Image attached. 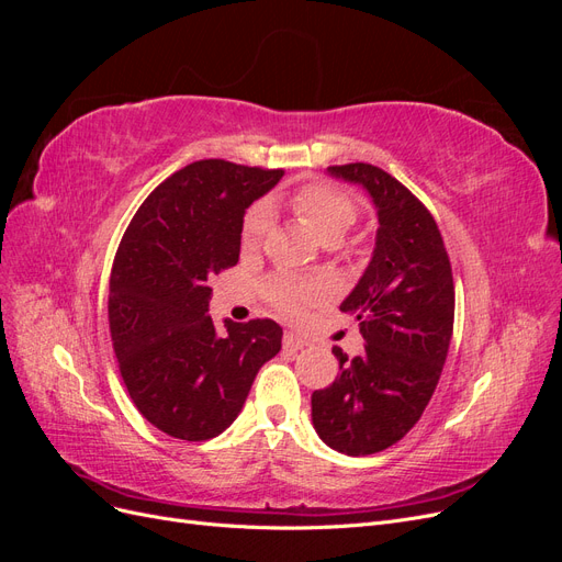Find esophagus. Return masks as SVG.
Segmentation results:
<instances>
[{"mask_svg": "<svg viewBox=\"0 0 562 562\" xmlns=\"http://www.w3.org/2000/svg\"><path fill=\"white\" fill-rule=\"evenodd\" d=\"M304 345V339L297 335V333H293V330H285V335H283V347L285 349H291V351H300Z\"/></svg>", "mask_w": 562, "mask_h": 562, "instance_id": "1", "label": "esophagus"}]
</instances>
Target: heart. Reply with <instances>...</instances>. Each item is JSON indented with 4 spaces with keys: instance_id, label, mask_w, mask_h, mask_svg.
<instances>
[{
    "instance_id": "obj_1",
    "label": "heart",
    "mask_w": 562,
    "mask_h": 562,
    "mask_svg": "<svg viewBox=\"0 0 562 562\" xmlns=\"http://www.w3.org/2000/svg\"><path fill=\"white\" fill-rule=\"evenodd\" d=\"M285 203L295 211V215L314 232V236L321 241H328V239L342 241V236L356 223L353 199L330 184H321V182L304 184L300 190L288 194ZM269 223L271 217L265 206L250 209L241 227L244 246L258 244L267 234ZM267 293H269V300L274 302L281 312L300 314L304 304L318 295V288L307 281L279 277L274 281H269Z\"/></svg>"
}]
</instances>
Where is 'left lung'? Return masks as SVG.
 <instances>
[{"mask_svg":"<svg viewBox=\"0 0 562 562\" xmlns=\"http://www.w3.org/2000/svg\"><path fill=\"white\" fill-rule=\"evenodd\" d=\"M328 176L363 187L378 234L339 304L359 321L363 351L333 349L339 372L312 394V422L328 448L361 457L394 446L429 405L452 339L454 285L440 232L411 190L372 164L330 166Z\"/></svg>","mask_w":562,"mask_h":562,"instance_id":"1","label":"left lung"}]
</instances>
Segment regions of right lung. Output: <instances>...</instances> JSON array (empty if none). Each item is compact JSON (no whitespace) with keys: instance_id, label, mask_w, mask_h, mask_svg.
<instances>
[{"instance_id":"add662e5","label":"right lung","mask_w":562,"mask_h":562,"mask_svg":"<svg viewBox=\"0 0 562 562\" xmlns=\"http://www.w3.org/2000/svg\"><path fill=\"white\" fill-rule=\"evenodd\" d=\"M283 171L203 159L151 192L119 244L110 277V333L128 396L155 427L209 440L239 417L258 370L281 351L269 318L217 330L209 279L241 252L246 209Z\"/></svg>"}]
</instances>
